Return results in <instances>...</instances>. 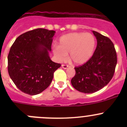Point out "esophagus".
I'll return each mask as SVG.
<instances>
[{"mask_svg": "<svg viewBox=\"0 0 127 127\" xmlns=\"http://www.w3.org/2000/svg\"><path fill=\"white\" fill-rule=\"evenodd\" d=\"M62 67L63 69H67V68H69V65H64V64H63V65H62Z\"/></svg>", "mask_w": 127, "mask_h": 127, "instance_id": "obj_1", "label": "esophagus"}]
</instances>
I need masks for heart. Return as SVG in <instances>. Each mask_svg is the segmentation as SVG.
I'll return each instance as SVG.
<instances>
[{
    "instance_id": "b5f03b06",
    "label": "heart",
    "mask_w": 127,
    "mask_h": 127,
    "mask_svg": "<svg viewBox=\"0 0 127 127\" xmlns=\"http://www.w3.org/2000/svg\"><path fill=\"white\" fill-rule=\"evenodd\" d=\"M95 39L92 34L84 32H72L62 36L59 46H54V55L59 61H64L70 53V60L77 65L83 64L94 53Z\"/></svg>"
}]
</instances>
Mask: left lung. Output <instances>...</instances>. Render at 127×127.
Instances as JSON below:
<instances>
[{"label":"left lung","instance_id":"left-lung-1","mask_svg":"<svg viewBox=\"0 0 127 127\" xmlns=\"http://www.w3.org/2000/svg\"><path fill=\"white\" fill-rule=\"evenodd\" d=\"M97 48L91 58L83 65L76 67L71 79L74 88L80 92L92 94L106 86L113 78L117 55L114 44L108 37L93 31Z\"/></svg>","mask_w":127,"mask_h":127}]
</instances>
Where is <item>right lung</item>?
I'll use <instances>...</instances> for the list:
<instances>
[{"instance_id":"right-lung-1","label":"right lung","mask_w":127,"mask_h":127,"mask_svg":"<svg viewBox=\"0 0 127 127\" xmlns=\"http://www.w3.org/2000/svg\"><path fill=\"white\" fill-rule=\"evenodd\" d=\"M54 30L37 29L20 35L10 49L8 72L11 79L23 93L35 95L50 86L54 72L60 64L50 59Z\"/></svg>"}]
</instances>
